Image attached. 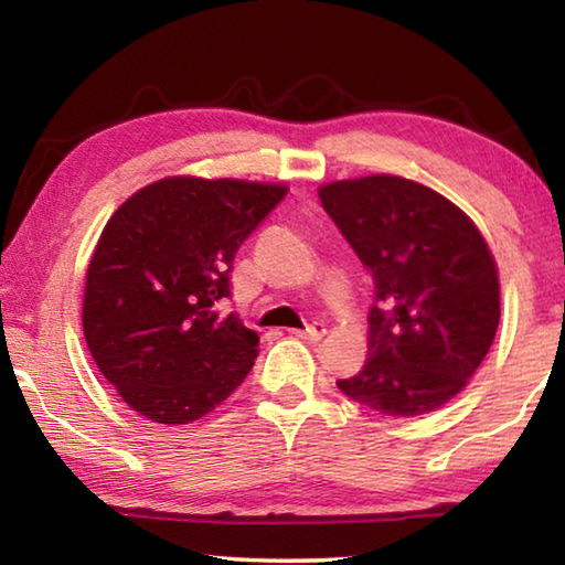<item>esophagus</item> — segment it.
<instances>
[{"mask_svg":"<svg viewBox=\"0 0 565 565\" xmlns=\"http://www.w3.org/2000/svg\"><path fill=\"white\" fill-rule=\"evenodd\" d=\"M291 333H296V337L306 339V341H319V339L323 337V333H327V327H323V321H313L311 327L296 329V331H291Z\"/></svg>","mask_w":565,"mask_h":565,"instance_id":"obj_1","label":"esophagus"}]
</instances>
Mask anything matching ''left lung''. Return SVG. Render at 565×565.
Returning <instances> with one entry per match:
<instances>
[{"label": "left lung", "mask_w": 565, "mask_h": 565, "mask_svg": "<svg viewBox=\"0 0 565 565\" xmlns=\"http://www.w3.org/2000/svg\"><path fill=\"white\" fill-rule=\"evenodd\" d=\"M319 196L376 286L371 356L337 386L386 416L436 411L481 366L499 329L489 246L461 209L416 181H333Z\"/></svg>", "instance_id": "left-lung-1"}]
</instances>
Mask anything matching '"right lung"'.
Wrapping results in <instances>:
<instances>
[{
	"instance_id": "right-lung-1",
	"label": "right lung",
	"mask_w": 565,
	"mask_h": 565,
	"mask_svg": "<svg viewBox=\"0 0 565 565\" xmlns=\"http://www.w3.org/2000/svg\"><path fill=\"white\" fill-rule=\"evenodd\" d=\"M286 186L171 177L127 199L104 226L84 291V339L104 379L157 424L206 416L242 384L259 337L232 296L238 246Z\"/></svg>"
}]
</instances>
